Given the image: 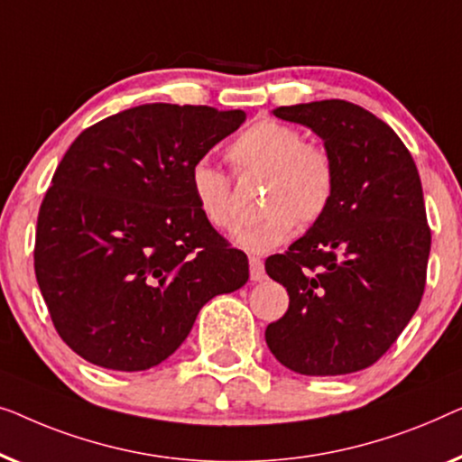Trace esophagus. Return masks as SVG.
<instances>
[{"mask_svg": "<svg viewBox=\"0 0 462 462\" xmlns=\"http://www.w3.org/2000/svg\"><path fill=\"white\" fill-rule=\"evenodd\" d=\"M249 274L251 281H263L265 278V270H263V262L259 257H249Z\"/></svg>", "mask_w": 462, "mask_h": 462, "instance_id": "34e87169", "label": "esophagus"}]
</instances>
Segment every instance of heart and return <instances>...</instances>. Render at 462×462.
<instances>
[{
    "label": "heart",
    "mask_w": 462,
    "mask_h": 462,
    "mask_svg": "<svg viewBox=\"0 0 462 462\" xmlns=\"http://www.w3.org/2000/svg\"><path fill=\"white\" fill-rule=\"evenodd\" d=\"M238 173H265V211L255 222L234 232V243L251 253L282 245L301 224H314L330 207L337 184L333 157L327 148L308 144L299 129L274 119L246 127L226 151ZM190 192L197 209L213 228L232 230L236 211L232 181L224 171L200 159L190 167Z\"/></svg>",
    "instance_id": "b5f03b06"
}]
</instances>
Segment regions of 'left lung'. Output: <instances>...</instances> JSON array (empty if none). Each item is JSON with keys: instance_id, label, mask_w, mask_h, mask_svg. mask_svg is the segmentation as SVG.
Returning <instances> with one entry per match:
<instances>
[{"instance_id": "1", "label": "left lung", "mask_w": 462, "mask_h": 462, "mask_svg": "<svg viewBox=\"0 0 462 462\" xmlns=\"http://www.w3.org/2000/svg\"><path fill=\"white\" fill-rule=\"evenodd\" d=\"M274 115L320 135L337 184L327 213L265 259L289 293L265 343L299 374L356 373L393 346L423 297L431 230L417 165L398 134L358 104L320 100Z\"/></svg>"}]
</instances>
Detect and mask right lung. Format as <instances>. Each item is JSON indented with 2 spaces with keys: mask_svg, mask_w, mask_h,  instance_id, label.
I'll return each instance as SVG.
<instances>
[{
  "mask_svg": "<svg viewBox=\"0 0 462 462\" xmlns=\"http://www.w3.org/2000/svg\"><path fill=\"white\" fill-rule=\"evenodd\" d=\"M243 110L142 104L79 134L39 207L35 276L62 341L96 366L167 360L203 305L249 281L243 251L200 216L190 167Z\"/></svg>",
  "mask_w": 462,
  "mask_h": 462,
  "instance_id": "add662e5",
  "label": "right lung"
}]
</instances>
